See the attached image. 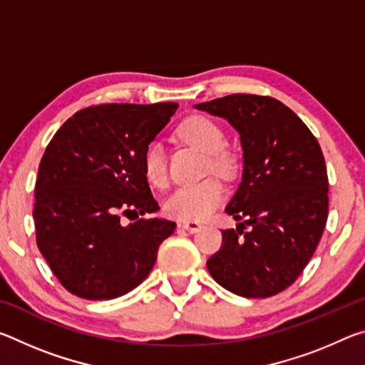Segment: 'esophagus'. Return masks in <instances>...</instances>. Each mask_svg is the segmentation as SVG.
Wrapping results in <instances>:
<instances>
[{
    "label": "esophagus",
    "mask_w": 365,
    "mask_h": 365,
    "mask_svg": "<svg viewBox=\"0 0 365 365\" xmlns=\"http://www.w3.org/2000/svg\"><path fill=\"white\" fill-rule=\"evenodd\" d=\"M182 227L185 228V230H188L190 233H196L202 228L200 222H196V220H185V222H182Z\"/></svg>",
    "instance_id": "obj_1"
}]
</instances>
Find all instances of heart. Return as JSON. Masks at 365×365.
<instances>
[{"mask_svg": "<svg viewBox=\"0 0 365 365\" xmlns=\"http://www.w3.org/2000/svg\"><path fill=\"white\" fill-rule=\"evenodd\" d=\"M178 135L188 145L207 154L209 170L219 175H228L233 170V158L222 150L225 145V135L211 119L201 115L190 117L178 128ZM143 172L146 180L154 187L160 188L168 183V160L163 146L156 141L145 148ZM222 197V185L214 178H207L177 188L165 201V211L177 219L202 220L220 205Z\"/></svg>", "mask_w": 365, "mask_h": 365, "instance_id": "obj_1", "label": "heart"}]
</instances>
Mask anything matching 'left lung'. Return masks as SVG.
<instances>
[{"label":"left lung","instance_id":"1","mask_svg":"<svg viewBox=\"0 0 365 365\" xmlns=\"http://www.w3.org/2000/svg\"><path fill=\"white\" fill-rule=\"evenodd\" d=\"M240 133L243 175L225 207L235 228L209 257L212 279L243 298H269L298 279L329 214V177L319 141L279 100L228 95L195 104Z\"/></svg>","mask_w":365,"mask_h":365}]
</instances>
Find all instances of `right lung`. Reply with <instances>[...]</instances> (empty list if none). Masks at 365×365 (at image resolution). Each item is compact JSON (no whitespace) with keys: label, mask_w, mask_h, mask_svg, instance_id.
Wrapping results in <instances>:
<instances>
[{"label":"right lung","mask_w":365,"mask_h":365,"mask_svg":"<svg viewBox=\"0 0 365 365\" xmlns=\"http://www.w3.org/2000/svg\"><path fill=\"white\" fill-rule=\"evenodd\" d=\"M177 103L100 104L78 110L54 133L35 183L36 245L67 292L114 299L143 282L159 245L175 230L159 211L143 172L145 148Z\"/></svg>","instance_id":"add662e5"}]
</instances>
